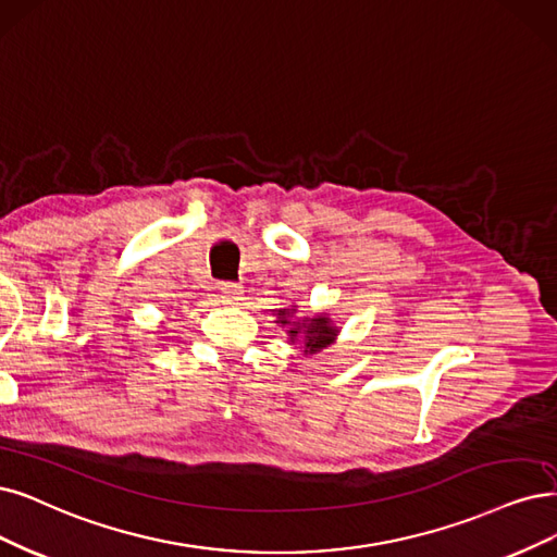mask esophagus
Instances as JSON below:
<instances>
[{"instance_id": "1", "label": "esophagus", "mask_w": 557, "mask_h": 557, "mask_svg": "<svg viewBox=\"0 0 557 557\" xmlns=\"http://www.w3.org/2000/svg\"><path fill=\"white\" fill-rule=\"evenodd\" d=\"M220 294H222V300H224L226 305H240L245 292H243V286L236 284V282H224V284L220 286Z\"/></svg>"}]
</instances>
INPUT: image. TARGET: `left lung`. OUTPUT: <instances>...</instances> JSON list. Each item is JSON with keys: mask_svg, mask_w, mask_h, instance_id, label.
I'll list each match as a JSON object with an SVG mask.
<instances>
[{"mask_svg": "<svg viewBox=\"0 0 557 557\" xmlns=\"http://www.w3.org/2000/svg\"><path fill=\"white\" fill-rule=\"evenodd\" d=\"M277 317L275 323L286 327V335H289V344H298L302 356L321 354L323 348L337 342L339 325L327 317V312H319L312 317H296L298 305L282 307V310H273Z\"/></svg>", "mask_w": 557, "mask_h": 557, "instance_id": "obj_1", "label": "left lung"}]
</instances>
